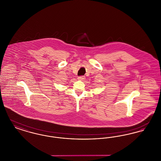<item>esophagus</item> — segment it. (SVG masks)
I'll use <instances>...</instances> for the list:
<instances>
[{"label": "esophagus", "instance_id": "34e87169", "mask_svg": "<svg viewBox=\"0 0 161 161\" xmlns=\"http://www.w3.org/2000/svg\"><path fill=\"white\" fill-rule=\"evenodd\" d=\"M78 79L79 80H85V77L84 76H79L78 77Z\"/></svg>", "mask_w": 161, "mask_h": 161}]
</instances>
